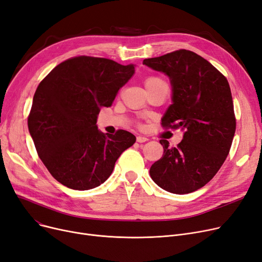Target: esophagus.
I'll use <instances>...</instances> for the list:
<instances>
[{
	"instance_id": "obj_1",
	"label": "esophagus",
	"mask_w": 262,
	"mask_h": 262,
	"mask_svg": "<svg viewBox=\"0 0 262 262\" xmlns=\"http://www.w3.org/2000/svg\"><path fill=\"white\" fill-rule=\"evenodd\" d=\"M147 140H149V139H147L146 137H143V136H138V137H137V142H139V143L146 142Z\"/></svg>"
}]
</instances>
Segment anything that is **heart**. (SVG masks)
<instances>
[{
  "instance_id": "obj_1",
  "label": "heart",
  "mask_w": 262,
  "mask_h": 262,
  "mask_svg": "<svg viewBox=\"0 0 262 262\" xmlns=\"http://www.w3.org/2000/svg\"><path fill=\"white\" fill-rule=\"evenodd\" d=\"M161 82H163V81L159 78H157V77H149L145 80L144 85H145V89H149V88L154 86V85L161 83Z\"/></svg>"
}]
</instances>
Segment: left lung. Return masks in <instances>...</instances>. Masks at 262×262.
Segmentation results:
<instances>
[{"instance_id": "1", "label": "left lung", "mask_w": 262, "mask_h": 262, "mask_svg": "<svg viewBox=\"0 0 262 262\" xmlns=\"http://www.w3.org/2000/svg\"><path fill=\"white\" fill-rule=\"evenodd\" d=\"M143 64L164 73L171 84L172 103L162 118L164 127L181 128L183 139L150 168V176L165 190L189 194L217 173L229 153L235 132L230 86L225 76L202 56L181 49Z\"/></svg>"}]
</instances>
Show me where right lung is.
Masks as SVG:
<instances>
[{
    "mask_svg": "<svg viewBox=\"0 0 262 262\" xmlns=\"http://www.w3.org/2000/svg\"><path fill=\"white\" fill-rule=\"evenodd\" d=\"M135 66L77 56L55 66L37 86L29 132L41 162L64 186L88 190L103 184L135 143L133 134H104L96 124L100 107L111 106Z\"/></svg>",
    "mask_w": 262,
    "mask_h": 262,
    "instance_id": "add662e5",
    "label": "right lung"
}]
</instances>
